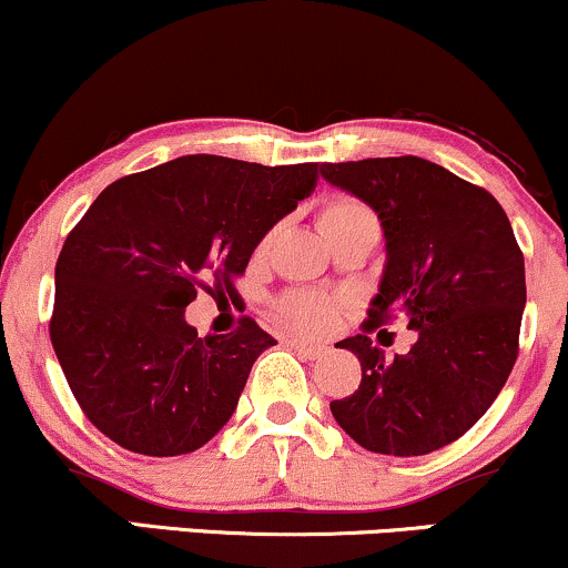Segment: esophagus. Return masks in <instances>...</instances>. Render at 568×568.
Listing matches in <instances>:
<instances>
[{"label":"esophagus","instance_id":"esophagus-1","mask_svg":"<svg viewBox=\"0 0 568 568\" xmlns=\"http://www.w3.org/2000/svg\"><path fill=\"white\" fill-rule=\"evenodd\" d=\"M292 348H295L300 356L303 358H322L324 353H326V348L324 345H313V343H300V339H295V343H292Z\"/></svg>","mask_w":568,"mask_h":568}]
</instances>
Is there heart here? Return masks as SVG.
<instances>
[{
  "instance_id": "b5f03b06",
  "label": "heart",
  "mask_w": 568,
  "mask_h": 568,
  "mask_svg": "<svg viewBox=\"0 0 568 568\" xmlns=\"http://www.w3.org/2000/svg\"><path fill=\"white\" fill-rule=\"evenodd\" d=\"M318 223H322L326 236L335 239L339 233L358 229V225H377V217L375 212H372L364 202H358V199L335 196L322 206ZM265 242H268V239H265ZM337 313L339 300L324 295V292L297 290L278 300V316H282L292 329L303 332V335H322V332H326L335 324Z\"/></svg>"
}]
</instances>
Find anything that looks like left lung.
<instances>
[{"label": "left lung", "instance_id": "left-lung-1", "mask_svg": "<svg viewBox=\"0 0 568 568\" xmlns=\"http://www.w3.org/2000/svg\"><path fill=\"white\" fill-rule=\"evenodd\" d=\"M322 175L369 204L385 233L364 329L404 318L417 332L393 362L366 335L337 343L362 362V385L329 409L364 449L428 455L465 436L508 383L526 305L524 252L489 191L428 159L322 164Z\"/></svg>", "mask_w": 568, "mask_h": 568}]
</instances>
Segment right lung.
<instances>
[{"label":"right lung","instance_id":"add662e5","mask_svg":"<svg viewBox=\"0 0 568 568\" xmlns=\"http://www.w3.org/2000/svg\"><path fill=\"white\" fill-rule=\"evenodd\" d=\"M316 180L318 164L196 153L119 178L92 202L55 263L50 339L103 436L135 455L178 457L229 423L276 339L250 316L229 335L199 337L185 308L199 290L236 297L233 278Z\"/></svg>","mask_w":568,"mask_h":568}]
</instances>
